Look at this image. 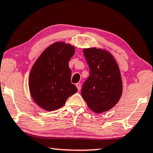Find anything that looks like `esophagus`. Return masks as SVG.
Wrapping results in <instances>:
<instances>
[{"label": "esophagus", "mask_w": 153, "mask_h": 153, "mask_svg": "<svg viewBox=\"0 0 153 153\" xmlns=\"http://www.w3.org/2000/svg\"><path fill=\"white\" fill-rule=\"evenodd\" d=\"M76 87L77 88V90H78V91H80V89H81V84L80 83H77L76 84Z\"/></svg>", "instance_id": "1"}]
</instances>
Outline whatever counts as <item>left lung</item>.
Here are the masks:
<instances>
[{
  "mask_svg": "<svg viewBox=\"0 0 153 153\" xmlns=\"http://www.w3.org/2000/svg\"><path fill=\"white\" fill-rule=\"evenodd\" d=\"M83 53L90 71L82 88V96L95 113L105 112L112 108L122 96L119 67L111 53L106 50L88 48L84 49Z\"/></svg>",
  "mask_w": 153,
  "mask_h": 153,
  "instance_id": "8db88e82",
  "label": "left lung"
}]
</instances>
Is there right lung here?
<instances>
[{
	"label": "right lung",
	"instance_id": "right-lung-1",
	"mask_svg": "<svg viewBox=\"0 0 153 153\" xmlns=\"http://www.w3.org/2000/svg\"><path fill=\"white\" fill-rule=\"evenodd\" d=\"M75 47L63 42H55L41 53L31 68L29 87L36 104L47 111L65 105L68 97L77 91L71 84L69 62Z\"/></svg>",
	"mask_w": 153,
	"mask_h": 153
}]
</instances>
